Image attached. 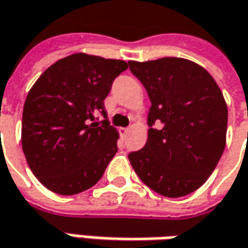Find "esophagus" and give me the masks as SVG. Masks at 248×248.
<instances>
[{"label": "esophagus", "mask_w": 248, "mask_h": 248, "mask_svg": "<svg viewBox=\"0 0 248 248\" xmlns=\"http://www.w3.org/2000/svg\"><path fill=\"white\" fill-rule=\"evenodd\" d=\"M119 133H121V136H126V134L129 133V127H121V129H119Z\"/></svg>", "instance_id": "1"}]
</instances>
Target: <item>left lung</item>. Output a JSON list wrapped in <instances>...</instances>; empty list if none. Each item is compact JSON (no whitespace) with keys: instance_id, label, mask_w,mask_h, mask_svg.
<instances>
[{"instance_id":"8db88e82","label":"left lung","mask_w":248,"mask_h":248,"mask_svg":"<svg viewBox=\"0 0 248 248\" xmlns=\"http://www.w3.org/2000/svg\"><path fill=\"white\" fill-rule=\"evenodd\" d=\"M151 100L148 139L129 154L140 180L166 198L201 188L226 142L228 107L217 82L202 65L181 57L129 62Z\"/></svg>"}]
</instances>
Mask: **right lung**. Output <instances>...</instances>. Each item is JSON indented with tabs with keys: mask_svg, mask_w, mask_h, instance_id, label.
<instances>
[{
	"mask_svg": "<svg viewBox=\"0 0 248 248\" xmlns=\"http://www.w3.org/2000/svg\"><path fill=\"white\" fill-rule=\"evenodd\" d=\"M126 68L124 60L74 53L32 85L23 108L22 147L31 171L49 191L77 195L103 177L119 139L104 98ZM98 112L106 118L101 124L94 122Z\"/></svg>",
	"mask_w": 248,
	"mask_h": 248,
	"instance_id": "1",
	"label": "right lung"
}]
</instances>
